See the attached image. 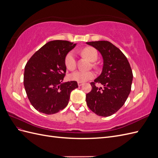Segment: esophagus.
Masks as SVG:
<instances>
[{
  "label": "esophagus",
  "mask_w": 158,
  "mask_h": 158,
  "mask_svg": "<svg viewBox=\"0 0 158 158\" xmlns=\"http://www.w3.org/2000/svg\"><path fill=\"white\" fill-rule=\"evenodd\" d=\"M78 86L80 87L81 85H83V83H82V82H78Z\"/></svg>",
  "instance_id": "1"
}]
</instances>
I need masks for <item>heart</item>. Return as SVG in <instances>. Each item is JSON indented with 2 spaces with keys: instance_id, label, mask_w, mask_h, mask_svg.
<instances>
[{
  "instance_id": "b5f03b06",
  "label": "heart",
  "mask_w": 158,
  "mask_h": 158,
  "mask_svg": "<svg viewBox=\"0 0 158 158\" xmlns=\"http://www.w3.org/2000/svg\"><path fill=\"white\" fill-rule=\"evenodd\" d=\"M82 54L92 62H94L98 59V52L93 47H88L83 49L81 51ZM64 64L66 67L70 70H73L76 66V56L73 51H70L66 55L64 58ZM95 76V74L92 71L78 70L72 73L69 78L71 80L79 82H85L92 79Z\"/></svg>"
}]
</instances>
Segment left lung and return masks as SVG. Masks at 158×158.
Segmentation results:
<instances>
[{
  "label": "left lung",
  "instance_id": "8db88e82",
  "mask_svg": "<svg viewBox=\"0 0 158 158\" xmlns=\"http://www.w3.org/2000/svg\"><path fill=\"white\" fill-rule=\"evenodd\" d=\"M101 53L102 72L86 94L85 101L90 110L99 116L109 117L122 107L131 90L133 75L130 64L122 51L107 41L86 42ZM101 83L103 88L95 85Z\"/></svg>",
  "mask_w": 158,
  "mask_h": 158
}]
</instances>
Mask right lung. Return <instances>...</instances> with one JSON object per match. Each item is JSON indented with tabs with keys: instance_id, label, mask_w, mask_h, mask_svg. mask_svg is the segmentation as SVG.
<instances>
[{
	"instance_id": "1",
	"label": "right lung",
	"mask_w": 158,
	"mask_h": 158,
	"mask_svg": "<svg viewBox=\"0 0 158 158\" xmlns=\"http://www.w3.org/2000/svg\"><path fill=\"white\" fill-rule=\"evenodd\" d=\"M76 44L55 40L47 43L27 61L23 85L32 106L39 112L51 114L64 109L76 81L63 82L66 67L64 58Z\"/></svg>"
}]
</instances>
